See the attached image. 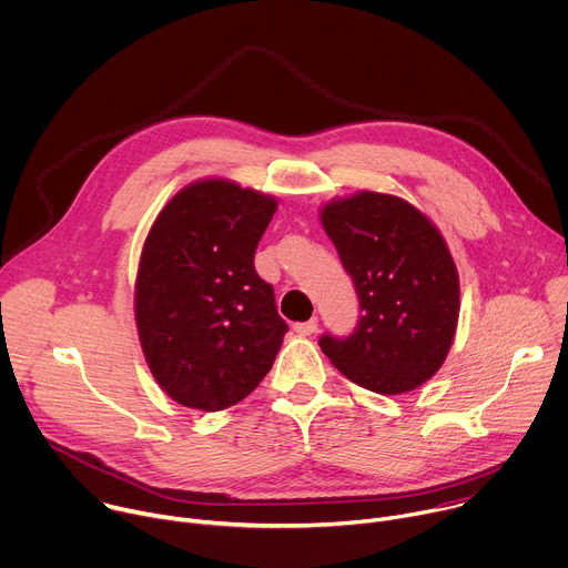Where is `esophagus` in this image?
<instances>
[{"label":"esophagus","mask_w":568,"mask_h":568,"mask_svg":"<svg viewBox=\"0 0 568 568\" xmlns=\"http://www.w3.org/2000/svg\"><path fill=\"white\" fill-rule=\"evenodd\" d=\"M315 328H317V317H311L308 322H297V324H293V331H295L297 335H313Z\"/></svg>","instance_id":"34e87169"}]
</instances>
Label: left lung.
<instances>
[{"mask_svg": "<svg viewBox=\"0 0 568 568\" xmlns=\"http://www.w3.org/2000/svg\"><path fill=\"white\" fill-rule=\"evenodd\" d=\"M320 221L352 275L361 322L320 349L352 383L407 394L445 363L459 322V273L436 225L400 196L361 190L322 205Z\"/></svg>", "mask_w": 568, "mask_h": 568, "instance_id": "left-lung-1", "label": "left lung"}]
</instances>
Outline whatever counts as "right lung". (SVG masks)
I'll return each mask as SVG.
<instances>
[{"instance_id":"obj_1","label":"right lung","mask_w":568,"mask_h":568,"mask_svg":"<svg viewBox=\"0 0 568 568\" xmlns=\"http://www.w3.org/2000/svg\"><path fill=\"white\" fill-rule=\"evenodd\" d=\"M277 199L229 179L179 190L145 237L134 315L143 356L183 407L219 412L271 372L286 322L255 271Z\"/></svg>"}]
</instances>
